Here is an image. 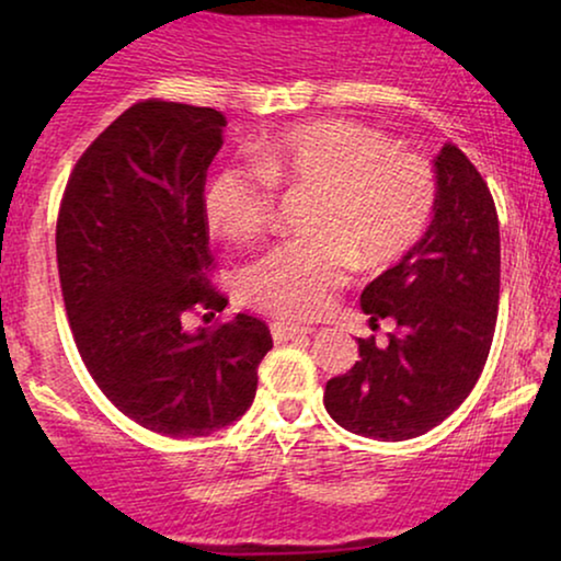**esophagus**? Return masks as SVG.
<instances>
[{"mask_svg": "<svg viewBox=\"0 0 561 561\" xmlns=\"http://www.w3.org/2000/svg\"><path fill=\"white\" fill-rule=\"evenodd\" d=\"M271 334L275 342H288V340H298V336H306L311 334L309 327H296V324H288V321H273L271 324Z\"/></svg>", "mask_w": 561, "mask_h": 561, "instance_id": "1", "label": "esophagus"}]
</instances>
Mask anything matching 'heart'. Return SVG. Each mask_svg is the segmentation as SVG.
<instances>
[{"mask_svg": "<svg viewBox=\"0 0 561 561\" xmlns=\"http://www.w3.org/2000/svg\"><path fill=\"white\" fill-rule=\"evenodd\" d=\"M275 186L311 188V237L283 242L242 273L252 309L288 321L317 319L359 257L380 267L403 257L432 219L436 175L419 152L393 150L378 129L347 119L298 125L255 152V168H221L204 188L211 234L248 244L265 232Z\"/></svg>", "mask_w": 561, "mask_h": 561, "instance_id": "obj_1", "label": "heart"}]
</instances>
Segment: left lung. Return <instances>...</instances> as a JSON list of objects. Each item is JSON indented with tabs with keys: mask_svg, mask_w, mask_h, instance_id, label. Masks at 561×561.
I'll return each mask as SVG.
<instances>
[{
	"mask_svg": "<svg viewBox=\"0 0 561 561\" xmlns=\"http://www.w3.org/2000/svg\"><path fill=\"white\" fill-rule=\"evenodd\" d=\"M436 204L424 237L373 283L359 306L386 344L357 340L359 359L332 378L324 405L336 424L403 442L442 424L485 367L501 298V229L488 183L457 145L434 158Z\"/></svg>",
	"mask_w": 561,
	"mask_h": 561,
	"instance_id": "obj_1",
	"label": "left lung"
}]
</instances>
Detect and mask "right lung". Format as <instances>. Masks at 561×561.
I'll return each instance as SVG.
<instances>
[{
  "label": "right lung",
  "mask_w": 561,
  "mask_h": 561,
  "mask_svg": "<svg viewBox=\"0 0 561 561\" xmlns=\"http://www.w3.org/2000/svg\"><path fill=\"white\" fill-rule=\"evenodd\" d=\"M225 114L145 99L119 114L76 163L56 227L60 290L83 365L117 409L150 432L194 439L255 401L273 347L265 321L214 317L227 298L206 273L204 183Z\"/></svg>",
  "instance_id": "right-lung-1"
}]
</instances>
